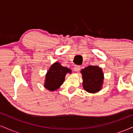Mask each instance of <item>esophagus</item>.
<instances>
[{
	"label": "esophagus",
	"instance_id": "1",
	"mask_svg": "<svg viewBox=\"0 0 133 133\" xmlns=\"http://www.w3.org/2000/svg\"><path fill=\"white\" fill-rule=\"evenodd\" d=\"M80 69H81V66H80V65H75V66H74V70L76 72H78Z\"/></svg>",
	"mask_w": 133,
	"mask_h": 133
}]
</instances>
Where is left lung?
I'll return each mask as SVG.
<instances>
[{
	"label": "left lung",
	"instance_id": "8db88e82",
	"mask_svg": "<svg viewBox=\"0 0 133 133\" xmlns=\"http://www.w3.org/2000/svg\"><path fill=\"white\" fill-rule=\"evenodd\" d=\"M82 74V86L89 93H96L103 88L104 73L102 69L97 65H89L81 71Z\"/></svg>",
	"mask_w": 133,
	"mask_h": 133
}]
</instances>
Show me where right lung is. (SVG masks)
Listing matches in <instances>:
<instances>
[{
    "instance_id": "1",
    "label": "right lung",
    "mask_w": 133,
    "mask_h": 133,
    "mask_svg": "<svg viewBox=\"0 0 133 133\" xmlns=\"http://www.w3.org/2000/svg\"><path fill=\"white\" fill-rule=\"evenodd\" d=\"M68 73H72L70 69L63 67L59 62H54L45 74L44 88L49 91H56L64 82L65 75Z\"/></svg>"
}]
</instances>
